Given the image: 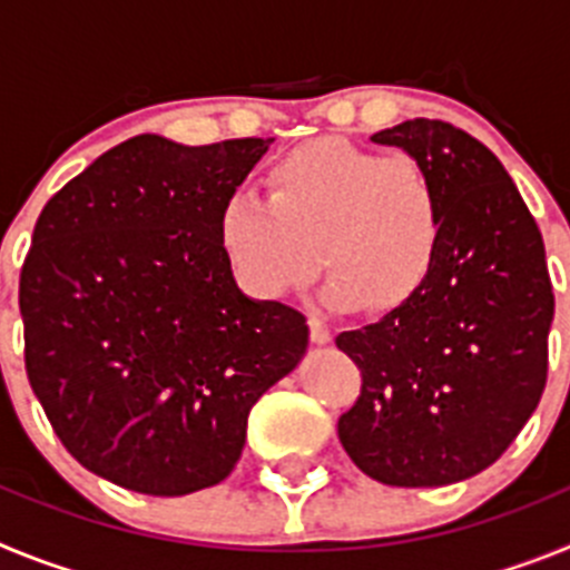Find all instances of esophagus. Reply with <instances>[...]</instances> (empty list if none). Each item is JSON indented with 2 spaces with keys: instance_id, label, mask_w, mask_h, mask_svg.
I'll use <instances>...</instances> for the list:
<instances>
[{
  "instance_id": "34e87169",
  "label": "esophagus",
  "mask_w": 570,
  "mask_h": 570,
  "mask_svg": "<svg viewBox=\"0 0 570 570\" xmlns=\"http://www.w3.org/2000/svg\"><path fill=\"white\" fill-rule=\"evenodd\" d=\"M308 328H311V340H314L316 345H325V342H331V328L320 320V314H308Z\"/></svg>"
}]
</instances>
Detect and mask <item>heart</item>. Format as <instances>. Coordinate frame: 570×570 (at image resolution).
<instances>
[{
    "label": "heart",
    "mask_w": 570,
    "mask_h": 570,
    "mask_svg": "<svg viewBox=\"0 0 570 570\" xmlns=\"http://www.w3.org/2000/svg\"><path fill=\"white\" fill-rule=\"evenodd\" d=\"M268 199L234 196L216 236L242 288L279 299L328 271L325 299L360 314L400 311L431 279L445 234L434 176L414 156L320 136L282 154Z\"/></svg>",
    "instance_id": "b5f03b06"
}]
</instances>
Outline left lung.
Here are the masks:
<instances>
[{
    "label": "left lung",
    "instance_id": "obj_1",
    "mask_svg": "<svg viewBox=\"0 0 570 570\" xmlns=\"http://www.w3.org/2000/svg\"><path fill=\"white\" fill-rule=\"evenodd\" d=\"M371 139L431 170L445 234L414 299L336 336L362 374L340 442L376 482L451 485L500 460L540 405L553 320L546 245L508 170L471 134L407 119Z\"/></svg>",
    "mask_w": 570,
    "mask_h": 570
}]
</instances>
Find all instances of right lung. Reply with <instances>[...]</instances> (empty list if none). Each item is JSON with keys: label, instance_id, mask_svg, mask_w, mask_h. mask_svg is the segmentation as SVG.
Instances as JSON below:
<instances>
[{"label": "right lung", "instance_id": "add662e5", "mask_svg": "<svg viewBox=\"0 0 570 570\" xmlns=\"http://www.w3.org/2000/svg\"><path fill=\"white\" fill-rule=\"evenodd\" d=\"M271 142L134 136L39 214L19 276L24 371L68 454L114 485L223 482L250 407L308 347L299 311L236 288L216 236Z\"/></svg>", "mask_w": 570, "mask_h": 570}]
</instances>
